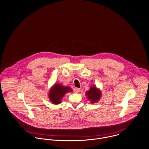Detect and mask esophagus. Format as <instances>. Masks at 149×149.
I'll list each match as a JSON object with an SVG mask.
<instances>
[{"label": "esophagus", "mask_w": 149, "mask_h": 149, "mask_svg": "<svg viewBox=\"0 0 149 149\" xmlns=\"http://www.w3.org/2000/svg\"><path fill=\"white\" fill-rule=\"evenodd\" d=\"M80 88H74V91L76 93H78L79 91H80Z\"/></svg>", "instance_id": "obj_1"}]
</instances>
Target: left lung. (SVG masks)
<instances>
[{"mask_svg": "<svg viewBox=\"0 0 149 149\" xmlns=\"http://www.w3.org/2000/svg\"><path fill=\"white\" fill-rule=\"evenodd\" d=\"M88 100L91 103H95L99 101L102 97V92L95 86H91L90 90L86 93Z\"/></svg>", "mask_w": 149, "mask_h": 149, "instance_id": "left-lung-1", "label": "left lung"}]
</instances>
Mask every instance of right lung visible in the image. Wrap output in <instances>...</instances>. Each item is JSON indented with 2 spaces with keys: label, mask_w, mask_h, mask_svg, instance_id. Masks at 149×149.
<instances>
[{
  "label": "right lung",
  "mask_w": 149,
  "mask_h": 149,
  "mask_svg": "<svg viewBox=\"0 0 149 149\" xmlns=\"http://www.w3.org/2000/svg\"><path fill=\"white\" fill-rule=\"evenodd\" d=\"M70 92H72V89L70 87L59 83H55L49 92V100L54 104H59L61 103L63 96Z\"/></svg>",
  "instance_id": "obj_1"
}]
</instances>
